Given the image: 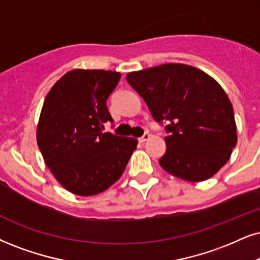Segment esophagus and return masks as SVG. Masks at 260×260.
Wrapping results in <instances>:
<instances>
[{"label":"esophagus","instance_id":"esophagus-1","mask_svg":"<svg viewBox=\"0 0 260 260\" xmlns=\"http://www.w3.org/2000/svg\"><path fill=\"white\" fill-rule=\"evenodd\" d=\"M149 137H150V135H149V134H148V133H146V134H145V135H143V136H141V137H140V139H139V141H140V142H141V143H143V142H146V141H148V140H149Z\"/></svg>","mask_w":260,"mask_h":260}]
</instances>
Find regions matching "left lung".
Instances as JSON below:
<instances>
[{
  "instance_id": "obj_1",
  "label": "left lung",
  "mask_w": 260,
  "mask_h": 260,
  "mask_svg": "<svg viewBox=\"0 0 260 260\" xmlns=\"http://www.w3.org/2000/svg\"><path fill=\"white\" fill-rule=\"evenodd\" d=\"M126 81L159 123L169 120L159 164L189 182H201L226 164L238 142L233 105L212 77L184 63L130 72Z\"/></svg>"
}]
</instances>
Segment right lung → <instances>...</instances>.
<instances>
[{
  "mask_svg": "<svg viewBox=\"0 0 260 260\" xmlns=\"http://www.w3.org/2000/svg\"><path fill=\"white\" fill-rule=\"evenodd\" d=\"M119 72L72 70L48 92L37 125V145L56 181L71 193H102L123 175L137 140L104 133L113 123L108 96Z\"/></svg>",
  "mask_w": 260,
  "mask_h": 260,
  "instance_id": "1",
  "label": "right lung"
}]
</instances>
